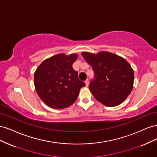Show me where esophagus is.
Instances as JSON below:
<instances>
[{"mask_svg":"<svg viewBox=\"0 0 157 157\" xmlns=\"http://www.w3.org/2000/svg\"><path fill=\"white\" fill-rule=\"evenodd\" d=\"M84 82H85V84H86V86H88V85H89V80H88V79H86V80H85Z\"/></svg>","mask_w":157,"mask_h":157,"instance_id":"1","label":"esophagus"}]
</instances>
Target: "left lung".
Returning a JSON list of instances; mask_svg holds the SVG:
<instances>
[{
    "mask_svg": "<svg viewBox=\"0 0 157 157\" xmlns=\"http://www.w3.org/2000/svg\"><path fill=\"white\" fill-rule=\"evenodd\" d=\"M81 54L94 71L95 79L89 86L94 98L107 107L120 105L134 86V73L130 63L109 52H83Z\"/></svg>",
    "mask_w": 157,
    "mask_h": 157,
    "instance_id": "left-lung-1",
    "label": "left lung"
}]
</instances>
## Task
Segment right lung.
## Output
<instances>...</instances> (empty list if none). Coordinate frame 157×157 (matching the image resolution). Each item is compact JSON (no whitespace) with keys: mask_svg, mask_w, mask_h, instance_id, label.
Returning a JSON list of instances; mask_svg holds the SVG:
<instances>
[{"mask_svg":"<svg viewBox=\"0 0 157 157\" xmlns=\"http://www.w3.org/2000/svg\"><path fill=\"white\" fill-rule=\"evenodd\" d=\"M77 58V54H58L44 60L36 69L35 88L46 105L64 109L77 99L80 88L85 86L72 67Z\"/></svg>","mask_w":157,"mask_h":157,"instance_id":"1","label":"right lung"}]
</instances>
